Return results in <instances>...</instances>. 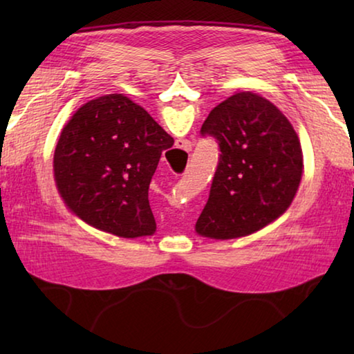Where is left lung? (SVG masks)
Returning a JSON list of instances; mask_svg holds the SVG:
<instances>
[{"instance_id": "1", "label": "left lung", "mask_w": 354, "mask_h": 354, "mask_svg": "<svg viewBox=\"0 0 354 354\" xmlns=\"http://www.w3.org/2000/svg\"><path fill=\"white\" fill-rule=\"evenodd\" d=\"M201 134L215 137L221 154L196 234L215 241L254 234L290 207L303 176L301 143L272 101L234 92L211 111Z\"/></svg>"}]
</instances>
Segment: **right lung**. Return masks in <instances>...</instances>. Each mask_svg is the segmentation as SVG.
<instances>
[{
  "mask_svg": "<svg viewBox=\"0 0 354 354\" xmlns=\"http://www.w3.org/2000/svg\"><path fill=\"white\" fill-rule=\"evenodd\" d=\"M173 137L122 93L87 101L62 128L53 158L65 207L109 234L153 236L148 189Z\"/></svg>",
  "mask_w": 354,
  "mask_h": 354,
  "instance_id": "1",
  "label": "right lung"
}]
</instances>
